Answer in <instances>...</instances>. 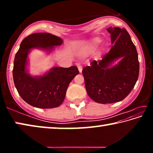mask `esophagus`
Instances as JSON below:
<instances>
[{
  "mask_svg": "<svg viewBox=\"0 0 153 153\" xmlns=\"http://www.w3.org/2000/svg\"><path fill=\"white\" fill-rule=\"evenodd\" d=\"M77 68H78V70L79 71V73H82V67L81 65H79L78 67H77Z\"/></svg>",
  "mask_w": 153,
  "mask_h": 153,
  "instance_id": "1",
  "label": "esophagus"
}]
</instances>
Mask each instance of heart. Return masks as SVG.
<instances>
[{"label": "heart", "mask_w": 153, "mask_h": 153, "mask_svg": "<svg viewBox=\"0 0 153 153\" xmlns=\"http://www.w3.org/2000/svg\"><path fill=\"white\" fill-rule=\"evenodd\" d=\"M100 42H101V39H100V38H98V37L94 38V39L92 40V44L94 45H98V44H99Z\"/></svg>", "instance_id": "heart-1"}]
</instances>
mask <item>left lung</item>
Here are the masks:
<instances>
[{"label":"left lung","instance_id":"left-lung-1","mask_svg":"<svg viewBox=\"0 0 153 153\" xmlns=\"http://www.w3.org/2000/svg\"><path fill=\"white\" fill-rule=\"evenodd\" d=\"M112 45L102 60L94 61L83 68L86 92L90 98L100 104L123 100L134 88L139 76L138 56L135 45L125 28L110 27ZM121 61L111 67L114 61Z\"/></svg>","mask_w":153,"mask_h":153}]
</instances>
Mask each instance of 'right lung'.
<instances>
[{
	"instance_id": "add662e5",
	"label": "right lung",
	"mask_w": 153,
	"mask_h": 153,
	"mask_svg": "<svg viewBox=\"0 0 153 153\" xmlns=\"http://www.w3.org/2000/svg\"><path fill=\"white\" fill-rule=\"evenodd\" d=\"M63 40L49 33H35L25 38L14 59L13 77L20 97L34 107L51 108L60 106L65 97L69 83L79 74L76 66L55 67L43 76H32L26 69L31 49L51 52L61 45Z\"/></svg>"
}]
</instances>
